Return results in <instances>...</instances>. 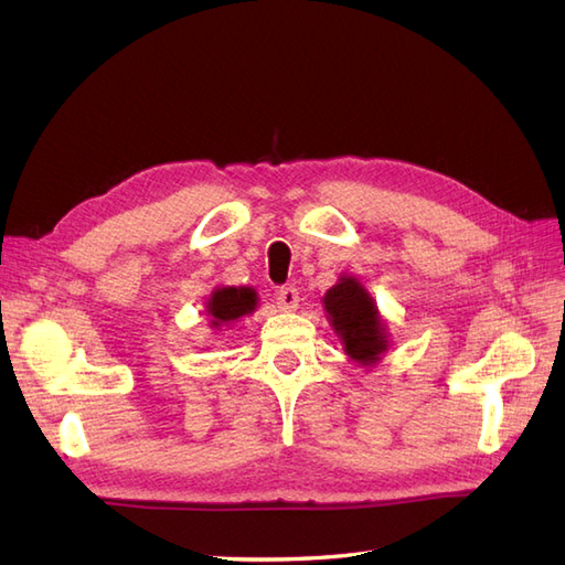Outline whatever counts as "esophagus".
Wrapping results in <instances>:
<instances>
[{
	"instance_id": "esophagus-1",
	"label": "esophagus",
	"mask_w": 565,
	"mask_h": 565,
	"mask_svg": "<svg viewBox=\"0 0 565 565\" xmlns=\"http://www.w3.org/2000/svg\"><path fill=\"white\" fill-rule=\"evenodd\" d=\"M278 309L280 311H295L299 306V292L295 287H282L278 289Z\"/></svg>"
}]
</instances>
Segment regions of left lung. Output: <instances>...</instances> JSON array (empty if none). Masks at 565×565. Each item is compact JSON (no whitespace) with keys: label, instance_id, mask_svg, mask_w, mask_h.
Listing matches in <instances>:
<instances>
[{"label":"left lung","instance_id":"left-lung-1","mask_svg":"<svg viewBox=\"0 0 565 565\" xmlns=\"http://www.w3.org/2000/svg\"><path fill=\"white\" fill-rule=\"evenodd\" d=\"M322 309L353 363L372 367L382 361L391 347L388 330L377 301L372 299L361 280L341 273L337 285L324 292Z\"/></svg>","mask_w":565,"mask_h":565}]
</instances>
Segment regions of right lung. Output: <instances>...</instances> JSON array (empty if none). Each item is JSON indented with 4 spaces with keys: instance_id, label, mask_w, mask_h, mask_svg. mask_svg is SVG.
Returning a JSON list of instances; mask_svg holds the SVG:
<instances>
[{
    "instance_id": "1",
    "label": "right lung",
    "mask_w": 565,
    "mask_h": 565,
    "mask_svg": "<svg viewBox=\"0 0 565 565\" xmlns=\"http://www.w3.org/2000/svg\"><path fill=\"white\" fill-rule=\"evenodd\" d=\"M256 306H259V297H256L254 287L224 285V287H216L210 295L204 311H207L210 328L221 330V328H231L233 322L254 313Z\"/></svg>"
}]
</instances>
